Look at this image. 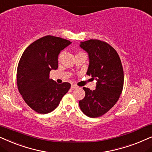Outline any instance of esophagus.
<instances>
[{"label":"esophagus","mask_w":152,"mask_h":152,"mask_svg":"<svg viewBox=\"0 0 152 152\" xmlns=\"http://www.w3.org/2000/svg\"><path fill=\"white\" fill-rule=\"evenodd\" d=\"M71 88H72V89H75V88H78V87H77V86H76V85L72 84V86H71Z\"/></svg>","instance_id":"1"}]
</instances>
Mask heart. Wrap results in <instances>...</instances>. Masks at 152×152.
I'll use <instances>...</instances> for the list:
<instances>
[{
    "label": "heart",
    "mask_w": 152,
    "mask_h": 152,
    "mask_svg": "<svg viewBox=\"0 0 152 152\" xmlns=\"http://www.w3.org/2000/svg\"><path fill=\"white\" fill-rule=\"evenodd\" d=\"M64 54V51H62V52L60 53V55H59V57H58V60H62V58H63Z\"/></svg>",
    "instance_id": "obj_1"
}]
</instances>
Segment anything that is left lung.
I'll use <instances>...</instances> for the list:
<instances>
[{
    "mask_svg": "<svg viewBox=\"0 0 152 152\" xmlns=\"http://www.w3.org/2000/svg\"><path fill=\"white\" fill-rule=\"evenodd\" d=\"M80 47L88 53L89 66L86 74L95 80L96 89L83 87V99L79 101L83 113L90 117L104 115L116 104L122 94L124 72L120 56L106 42L90 39L80 43Z\"/></svg>",
    "mask_w": 152,
    "mask_h": 152,
    "instance_id": "1",
    "label": "left lung"
}]
</instances>
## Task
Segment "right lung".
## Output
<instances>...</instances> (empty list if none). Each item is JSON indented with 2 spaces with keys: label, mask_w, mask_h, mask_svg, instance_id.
I'll list each match as a JSON object with an SVG mask.
<instances>
[{
  "label": "right lung",
  "mask_w": 152,
  "mask_h": 152,
  "mask_svg": "<svg viewBox=\"0 0 152 152\" xmlns=\"http://www.w3.org/2000/svg\"><path fill=\"white\" fill-rule=\"evenodd\" d=\"M72 42L47 35L36 40L24 50L17 67V86L25 102L40 114L57 108L71 84H58L49 78L58 67V55Z\"/></svg>",
  "instance_id": "right-lung-1"
}]
</instances>
